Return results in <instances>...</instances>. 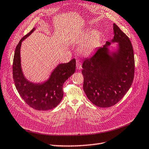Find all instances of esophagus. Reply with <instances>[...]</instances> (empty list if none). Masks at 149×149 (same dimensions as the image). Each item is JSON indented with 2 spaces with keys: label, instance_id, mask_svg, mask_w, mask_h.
Instances as JSON below:
<instances>
[{
  "label": "esophagus",
  "instance_id": "34e87169",
  "mask_svg": "<svg viewBox=\"0 0 149 149\" xmlns=\"http://www.w3.org/2000/svg\"><path fill=\"white\" fill-rule=\"evenodd\" d=\"M76 67H77V69L80 70L82 68V64L79 60H77V64H76Z\"/></svg>",
  "mask_w": 149,
  "mask_h": 149
}]
</instances>
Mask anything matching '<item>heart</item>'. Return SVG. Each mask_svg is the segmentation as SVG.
I'll use <instances>...</instances> for the list:
<instances>
[{
	"label": "heart",
	"instance_id": "b5f03b06",
	"mask_svg": "<svg viewBox=\"0 0 149 149\" xmlns=\"http://www.w3.org/2000/svg\"><path fill=\"white\" fill-rule=\"evenodd\" d=\"M100 39L101 34L98 31H92L91 29H86L82 32L75 41L77 43H84L81 50L84 54L88 55L97 47Z\"/></svg>",
	"mask_w": 149,
	"mask_h": 149
}]
</instances>
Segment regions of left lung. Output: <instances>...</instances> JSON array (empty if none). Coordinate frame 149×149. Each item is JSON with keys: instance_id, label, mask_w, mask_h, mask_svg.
I'll use <instances>...</instances> for the list:
<instances>
[{"instance_id": "1", "label": "left lung", "mask_w": 149, "mask_h": 149, "mask_svg": "<svg viewBox=\"0 0 149 149\" xmlns=\"http://www.w3.org/2000/svg\"><path fill=\"white\" fill-rule=\"evenodd\" d=\"M114 37L82 64L83 89L94 105L108 108L116 104L130 88L134 78L135 60L129 38L113 24ZM111 42L117 48L111 51Z\"/></svg>"}]
</instances>
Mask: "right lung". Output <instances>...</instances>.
<instances>
[{"label": "right lung", "instance_id": "add662e5", "mask_svg": "<svg viewBox=\"0 0 149 149\" xmlns=\"http://www.w3.org/2000/svg\"><path fill=\"white\" fill-rule=\"evenodd\" d=\"M34 28L19 42L13 60V79L19 94L30 107L40 111L55 108L62 101L64 82L75 71V59L69 62L60 63L52 71L49 78L43 82L35 83L28 81L22 72L21 61L22 42L35 31Z\"/></svg>", "mask_w": 149, "mask_h": 149}]
</instances>
